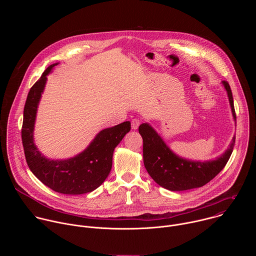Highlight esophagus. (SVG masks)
<instances>
[{"mask_svg":"<svg viewBox=\"0 0 256 256\" xmlns=\"http://www.w3.org/2000/svg\"><path fill=\"white\" fill-rule=\"evenodd\" d=\"M140 124V120H136V118H134V120H132V130H138V128Z\"/></svg>","mask_w":256,"mask_h":256,"instance_id":"1","label":"esophagus"}]
</instances>
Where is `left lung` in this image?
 <instances>
[{"label": "left lung", "mask_w": 256, "mask_h": 256, "mask_svg": "<svg viewBox=\"0 0 256 256\" xmlns=\"http://www.w3.org/2000/svg\"><path fill=\"white\" fill-rule=\"evenodd\" d=\"M230 103L234 120L236 114L231 88L228 82H222ZM138 132L142 138L144 165L157 184L171 190L182 192L202 188L210 182L227 164L234 148L233 136L229 148L214 160L194 161L175 154L161 136L149 124H142Z\"/></svg>", "instance_id": "obj_1"}]
</instances>
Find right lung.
Returning a JSON list of instances; mask_svg holds the SVG:
<instances>
[{
    "instance_id": "obj_1",
    "label": "right lung",
    "mask_w": 256,
    "mask_h": 256,
    "mask_svg": "<svg viewBox=\"0 0 256 256\" xmlns=\"http://www.w3.org/2000/svg\"><path fill=\"white\" fill-rule=\"evenodd\" d=\"M56 64L58 62L50 64L28 93L21 132L25 158L31 172L52 190L64 194H83L95 190L107 178L112 167L114 151L130 130V122L100 130L84 151L72 158L54 160L42 155L34 144L33 132L48 75Z\"/></svg>"
}]
</instances>
